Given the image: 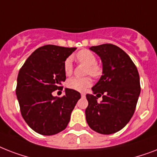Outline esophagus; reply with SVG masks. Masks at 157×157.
Returning a JSON list of instances; mask_svg holds the SVG:
<instances>
[{
	"instance_id": "34e87169",
	"label": "esophagus",
	"mask_w": 157,
	"mask_h": 157,
	"mask_svg": "<svg viewBox=\"0 0 157 157\" xmlns=\"http://www.w3.org/2000/svg\"><path fill=\"white\" fill-rule=\"evenodd\" d=\"M81 97H82V98H84V97L86 96V94H85V93H81Z\"/></svg>"
}]
</instances>
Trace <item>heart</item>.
<instances>
[{"label":"heart","mask_w":157,"mask_h":157,"mask_svg":"<svg viewBox=\"0 0 157 157\" xmlns=\"http://www.w3.org/2000/svg\"><path fill=\"white\" fill-rule=\"evenodd\" d=\"M77 61L82 63L86 64L87 73L90 74L93 76H98L101 74L100 67L96 64L97 59L93 53L88 50H83L79 51L76 55ZM64 72L67 76H70L72 72V64L70 59H67L63 64ZM92 85V80L90 77L80 78V77H72L67 80V86L71 90L76 91H84Z\"/></svg>","instance_id":"1"}]
</instances>
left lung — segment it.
Segmentation results:
<instances>
[{
	"label": "left lung",
	"mask_w": 157,
	"mask_h": 157,
	"mask_svg": "<svg viewBox=\"0 0 157 157\" xmlns=\"http://www.w3.org/2000/svg\"><path fill=\"white\" fill-rule=\"evenodd\" d=\"M90 50L100 57L103 75L92 87L93 94H86V121L99 134H114L134 113L141 90L139 71L129 55L117 45L103 44ZM98 95H103L100 103L97 100Z\"/></svg>",
	"instance_id": "left-lung-1"
}]
</instances>
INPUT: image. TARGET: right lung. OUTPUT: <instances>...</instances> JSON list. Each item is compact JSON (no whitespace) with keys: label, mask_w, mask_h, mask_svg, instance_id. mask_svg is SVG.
I'll use <instances>...</instances> for the list:
<instances>
[{"label":"right lung","mask_w":157,"mask_h":157,"mask_svg":"<svg viewBox=\"0 0 157 157\" xmlns=\"http://www.w3.org/2000/svg\"><path fill=\"white\" fill-rule=\"evenodd\" d=\"M76 48L46 45L38 48L18 72L16 95L22 117L31 129L42 135H54L66 129L71 113L81 98L78 91L65 89L62 98L52 93L63 90L66 80L64 62Z\"/></svg>","instance_id":"add662e5"}]
</instances>
